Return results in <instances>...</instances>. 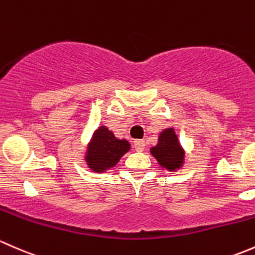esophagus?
<instances>
[{
	"label": "esophagus",
	"mask_w": 255,
	"mask_h": 255,
	"mask_svg": "<svg viewBox=\"0 0 255 255\" xmlns=\"http://www.w3.org/2000/svg\"><path fill=\"white\" fill-rule=\"evenodd\" d=\"M133 146H135V149L136 151H143L145 149V141L143 140H136L135 142H133Z\"/></svg>",
	"instance_id": "obj_1"
}]
</instances>
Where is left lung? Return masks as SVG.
Segmentation results:
<instances>
[{
  "instance_id": "1",
  "label": "left lung",
  "mask_w": 255,
  "mask_h": 255,
  "mask_svg": "<svg viewBox=\"0 0 255 255\" xmlns=\"http://www.w3.org/2000/svg\"><path fill=\"white\" fill-rule=\"evenodd\" d=\"M152 156L157 159L159 166L174 172L184 163V149L180 145L174 128H164L158 136V143L149 149Z\"/></svg>"
}]
</instances>
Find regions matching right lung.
<instances>
[{
  "mask_svg": "<svg viewBox=\"0 0 255 255\" xmlns=\"http://www.w3.org/2000/svg\"><path fill=\"white\" fill-rule=\"evenodd\" d=\"M130 149V143L124 138H117L107 127L94 131L86 152V162L93 172L103 173L117 166L123 156Z\"/></svg>",
  "mask_w": 255,
  "mask_h": 255,
  "instance_id": "add662e5",
  "label": "right lung"
}]
</instances>
